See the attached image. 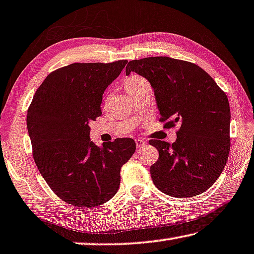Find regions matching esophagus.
<instances>
[{
	"label": "esophagus",
	"instance_id": "esophagus-1",
	"mask_svg": "<svg viewBox=\"0 0 254 254\" xmlns=\"http://www.w3.org/2000/svg\"><path fill=\"white\" fill-rule=\"evenodd\" d=\"M135 143H136V146H137V149H139V147H142V146L145 145V142H144L143 139H139V138L135 139Z\"/></svg>",
	"mask_w": 254,
	"mask_h": 254
}]
</instances>
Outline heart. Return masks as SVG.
Masks as SVG:
<instances>
[{"label":"heart","mask_w":254,"mask_h":254,"mask_svg":"<svg viewBox=\"0 0 254 254\" xmlns=\"http://www.w3.org/2000/svg\"><path fill=\"white\" fill-rule=\"evenodd\" d=\"M147 81L144 79L143 77L137 76V75H131L125 80V88H126L127 92L135 91V89L147 86Z\"/></svg>","instance_id":"heart-1"}]
</instances>
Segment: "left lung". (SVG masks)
<instances>
[{
	"instance_id": "obj_1",
	"label": "left lung",
	"mask_w": 254,
	"mask_h": 254,
	"mask_svg": "<svg viewBox=\"0 0 254 254\" xmlns=\"http://www.w3.org/2000/svg\"><path fill=\"white\" fill-rule=\"evenodd\" d=\"M150 81L160 122L178 124L177 140L151 139L159 159L151 166L154 185L170 196L192 197L205 192L220 176L229 154L228 99L203 69L168 57L128 62L126 75Z\"/></svg>"
}]
</instances>
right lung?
<instances>
[{
  "label": "right lung",
  "mask_w": 254,
  "mask_h": 254,
  "mask_svg": "<svg viewBox=\"0 0 254 254\" xmlns=\"http://www.w3.org/2000/svg\"><path fill=\"white\" fill-rule=\"evenodd\" d=\"M127 60L72 64L51 72L35 93L27 129L35 163L52 190L67 203L93 208L118 192L120 169L136 150L132 138L99 146L89 123L102 115L107 87Z\"/></svg>",
  "instance_id": "add662e5"
}]
</instances>
